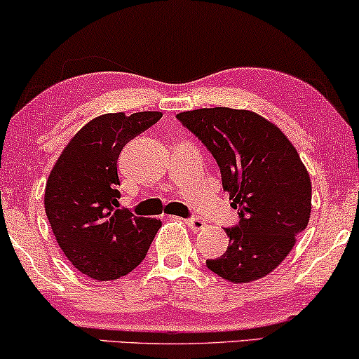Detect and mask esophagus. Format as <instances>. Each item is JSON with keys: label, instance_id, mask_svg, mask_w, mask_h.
<instances>
[{"label": "esophagus", "instance_id": "obj_1", "mask_svg": "<svg viewBox=\"0 0 359 359\" xmlns=\"http://www.w3.org/2000/svg\"><path fill=\"white\" fill-rule=\"evenodd\" d=\"M184 224L188 225L191 230L198 232V230H203L205 227V222L201 219H184Z\"/></svg>", "mask_w": 359, "mask_h": 359}]
</instances>
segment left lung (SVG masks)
Segmentation results:
<instances>
[{
	"mask_svg": "<svg viewBox=\"0 0 359 359\" xmlns=\"http://www.w3.org/2000/svg\"><path fill=\"white\" fill-rule=\"evenodd\" d=\"M176 117L212 154L238 210L237 227L225 229L227 252L205 264L233 284L264 278L311 217L312 184L301 156L279 127L253 111L204 107Z\"/></svg>",
	"mask_w": 359,
	"mask_h": 359,
	"instance_id": "8db88e82",
	"label": "left lung"
}]
</instances>
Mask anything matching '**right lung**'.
Listing matches in <instances>:
<instances>
[{
	"mask_svg": "<svg viewBox=\"0 0 359 359\" xmlns=\"http://www.w3.org/2000/svg\"><path fill=\"white\" fill-rule=\"evenodd\" d=\"M161 112L102 114L83 126L58 156L46 184V214L58 247L78 271L111 281L139 266L161 227L119 204L117 158Z\"/></svg>",
	"mask_w": 359,
	"mask_h": 359,
	"instance_id": "right-lung-1",
	"label": "right lung"
}]
</instances>
